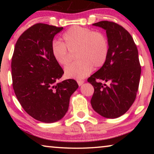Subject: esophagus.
<instances>
[{
    "label": "esophagus",
    "mask_w": 154,
    "mask_h": 154,
    "mask_svg": "<svg viewBox=\"0 0 154 154\" xmlns=\"http://www.w3.org/2000/svg\"><path fill=\"white\" fill-rule=\"evenodd\" d=\"M77 83H78V84H79V86H81V85H82L83 84L84 81H83V80H78Z\"/></svg>",
    "instance_id": "1"
}]
</instances>
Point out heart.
<instances>
[{"mask_svg":"<svg viewBox=\"0 0 154 154\" xmlns=\"http://www.w3.org/2000/svg\"><path fill=\"white\" fill-rule=\"evenodd\" d=\"M63 43L54 41L51 46L52 54L57 63L66 66L70 62L69 52L75 51L78 60L65 68L64 75L68 79L81 80L91 72L92 69L100 68L106 62L109 45L104 33L90 29L73 26L62 35Z\"/></svg>","mask_w":154,"mask_h":154,"instance_id":"b5f03b06","label":"heart"}]
</instances>
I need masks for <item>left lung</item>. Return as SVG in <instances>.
<instances>
[{"mask_svg":"<svg viewBox=\"0 0 154 154\" xmlns=\"http://www.w3.org/2000/svg\"><path fill=\"white\" fill-rule=\"evenodd\" d=\"M92 25L106 31L109 50L103 66L88 79L94 90L90 102L100 116L116 119L135 100L141 75L138 50L129 32L116 23L101 21Z\"/></svg>","mask_w":154,"mask_h":154,"instance_id":"obj_1","label":"left lung"}]
</instances>
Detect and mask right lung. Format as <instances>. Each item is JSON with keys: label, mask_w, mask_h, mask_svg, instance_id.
I'll return each instance as SVG.
<instances>
[{"label": "right lung", "mask_w": 154, "mask_h": 154, "mask_svg": "<svg viewBox=\"0 0 154 154\" xmlns=\"http://www.w3.org/2000/svg\"><path fill=\"white\" fill-rule=\"evenodd\" d=\"M63 27L34 24L15 44L12 58V86L19 102L29 116L43 123L64 116L79 85L73 79L58 83L64 71L52 54L51 46Z\"/></svg>", "instance_id": "right-lung-1"}]
</instances>
